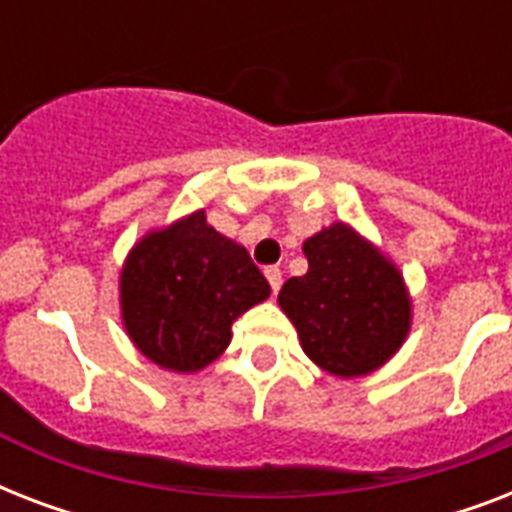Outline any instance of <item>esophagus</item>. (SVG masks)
<instances>
[{
	"label": "esophagus",
	"instance_id": "esophagus-1",
	"mask_svg": "<svg viewBox=\"0 0 512 512\" xmlns=\"http://www.w3.org/2000/svg\"><path fill=\"white\" fill-rule=\"evenodd\" d=\"M265 279H268V284H271V289L273 292H279L281 289V271L279 268H276V265H268V268H265Z\"/></svg>",
	"mask_w": 512,
	"mask_h": 512
}]
</instances>
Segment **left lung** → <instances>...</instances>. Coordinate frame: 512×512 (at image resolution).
<instances>
[{
    "instance_id": "left-lung-1",
    "label": "left lung",
    "mask_w": 512,
    "mask_h": 512,
    "mask_svg": "<svg viewBox=\"0 0 512 512\" xmlns=\"http://www.w3.org/2000/svg\"><path fill=\"white\" fill-rule=\"evenodd\" d=\"M303 252L308 273L281 287L279 305L305 356L340 380L377 372L412 329V297L401 271L342 220L305 239Z\"/></svg>"
}]
</instances>
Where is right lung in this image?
Wrapping results in <instances>:
<instances>
[{"mask_svg":"<svg viewBox=\"0 0 512 512\" xmlns=\"http://www.w3.org/2000/svg\"><path fill=\"white\" fill-rule=\"evenodd\" d=\"M268 295L247 249L217 233L204 209L140 236L119 271L124 332L148 361L177 374L220 358L233 321Z\"/></svg>","mask_w":512,"mask_h":512,"instance_id":"1","label":"right lung"}]
</instances>
